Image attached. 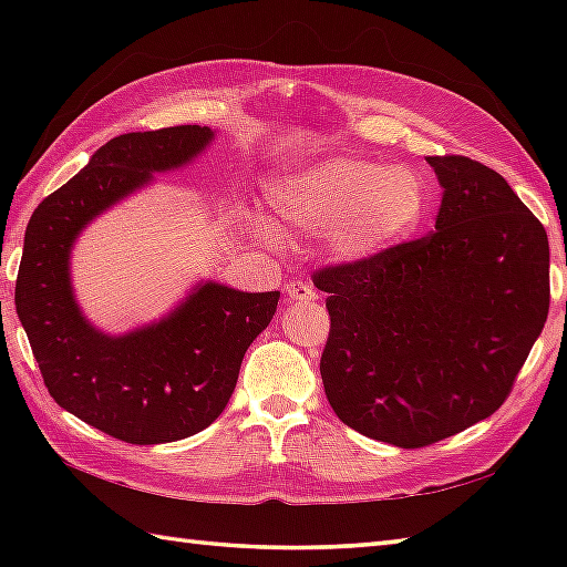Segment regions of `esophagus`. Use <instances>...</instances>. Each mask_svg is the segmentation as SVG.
I'll list each match as a JSON object with an SVG mask.
<instances>
[{"mask_svg": "<svg viewBox=\"0 0 567 567\" xmlns=\"http://www.w3.org/2000/svg\"><path fill=\"white\" fill-rule=\"evenodd\" d=\"M285 295H287V302H290V305H295V302L311 305V302H317V299H319V292L309 282H305V280L287 282Z\"/></svg>", "mask_w": 567, "mask_h": 567, "instance_id": "esophagus-1", "label": "esophagus"}]
</instances>
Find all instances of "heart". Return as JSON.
<instances>
[{
  "mask_svg": "<svg viewBox=\"0 0 567 567\" xmlns=\"http://www.w3.org/2000/svg\"><path fill=\"white\" fill-rule=\"evenodd\" d=\"M268 202L285 234L321 236L336 260L365 265L414 238L429 214V183L412 165L333 155L277 175ZM258 234L277 231L252 219Z\"/></svg>",
  "mask_w": 567,
  "mask_h": 567,
  "instance_id": "1",
  "label": "heart"
}]
</instances>
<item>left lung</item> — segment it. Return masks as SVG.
Instances as JSON below:
<instances>
[{"label":"left lung","instance_id":"1","mask_svg":"<svg viewBox=\"0 0 567 567\" xmlns=\"http://www.w3.org/2000/svg\"><path fill=\"white\" fill-rule=\"evenodd\" d=\"M426 161L443 187L436 231L315 272L331 317L327 400L346 426L400 449L495 414L550 305L546 228L507 179L465 155Z\"/></svg>","mask_w":567,"mask_h":567}]
</instances>
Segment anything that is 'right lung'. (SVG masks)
Returning <instances> with one entry per match:
<instances>
[{
	"mask_svg": "<svg viewBox=\"0 0 567 567\" xmlns=\"http://www.w3.org/2000/svg\"><path fill=\"white\" fill-rule=\"evenodd\" d=\"M212 138L209 126L112 138L39 204L23 236L14 302L45 388L65 412L118 441L171 443L207 429L280 299L199 282L161 321L110 336L84 319L72 295L70 250L82 228L146 187L153 173L197 158Z\"/></svg>",
	"mask_w": 567,
	"mask_h": 567,
	"instance_id": "right-lung-1",
	"label": "right lung"
}]
</instances>
